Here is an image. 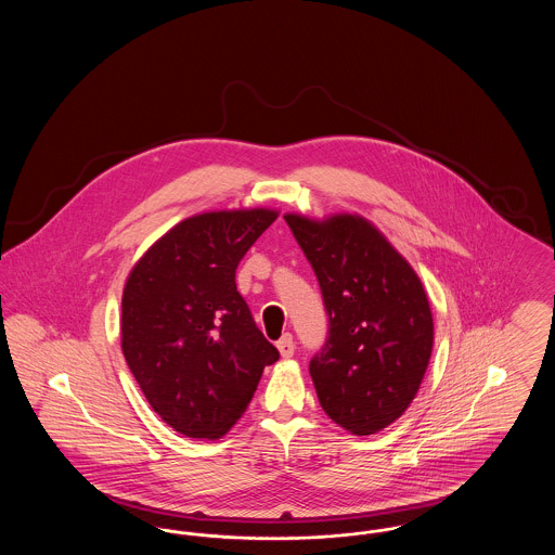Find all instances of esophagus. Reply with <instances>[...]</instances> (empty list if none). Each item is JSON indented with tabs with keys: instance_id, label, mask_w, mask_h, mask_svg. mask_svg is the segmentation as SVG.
I'll return each instance as SVG.
<instances>
[{
	"instance_id": "34e87169",
	"label": "esophagus",
	"mask_w": 555,
	"mask_h": 555,
	"mask_svg": "<svg viewBox=\"0 0 555 555\" xmlns=\"http://www.w3.org/2000/svg\"><path fill=\"white\" fill-rule=\"evenodd\" d=\"M279 351H281V356L283 358H291L293 353H295V344H293V335L291 333H285L281 339H279Z\"/></svg>"
}]
</instances>
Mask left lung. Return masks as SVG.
I'll return each instance as SVG.
<instances>
[{
	"label": "left lung",
	"instance_id": "1",
	"mask_svg": "<svg viewBox=\"0 0 555 555\" xmlns=\"http://www.w3.org/2000/svg\"><path fill=\"white\" fill-rule=\"evenodd\" d=\"M317 272L328 339L310 362L326 416L374 435L410 408L433 353V312L416 270L370 220L285 214Z\"/></svg>",
	"mask_w": 555,
	"mask_h": 555
}]
</instances>
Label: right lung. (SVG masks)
<instances>
[{
  "label": "right lung",
  "instance_id": "obj_1",
  "mask_svg": "<svg viewBox=\"0 0 555 555\" xmlns=\"http://www.w3.org/2000/svg\"><path fill=\"white\" fill-rule=\"evenodd\" d=\"M276 216L270 208L189 216L125 283V360L159 418L191 439L227 435L279 360L235 285L241 258Z\"/></svg>",
  "mask_w": 555,
  "mask_h": 555
}]
</instances>
